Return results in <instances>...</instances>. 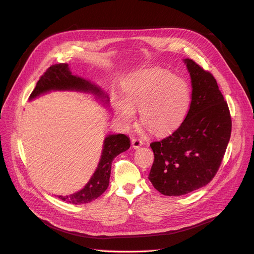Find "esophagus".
Masks as SVG:
<instances>
[{
	"instance_id": "34e87169",
	"label": "esophagus",
	"mask_w": 254,
	"mask_h": 254,
	"mask_svg": "<svg viewBox=\"0 0 254 254\" xmlns=\"http://www.w3.org/2000/svg\"><path fill=\"white\" fill-rule=\"evenodd\" d=\"M142 145H143V141L141 139H138V138H132L131 139V146H132L133 149H138Z\"/></svg>"
}]
</instances>
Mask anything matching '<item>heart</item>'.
<instances>
[{"label":"heart","mask_w":254,"mask_h":254,"mask_svg":"<svg viewBox=\"0 0 254 254\" xmlns=\"http://www.w3.org/2000/svg\"><path fill=\"white\" fill-rule=\"evenodd\" d=\"M190 103V91L184 80L162 69L145 70L127 80L124 99L114 100L115 116L129 127L134 110L150 131L161 134L175 129L183 121Z\"/></svg>","instance_id":"heart-1"}]
</instances>
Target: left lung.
<instances>
[{"label":"left lung","instance_id":"8db88e82","mask_svg":"<svg viewBox=\"0 0 254 254\" xmlns=\"http://www.w3.org/2000/svg\"><path fill=\"white\" fill-rule=\"evenodd\" d=\"M192 82V101L182 125L161 141L152 142L154 161L149 180L165 196L188 194L216 175L230 141L232 120L213 75L185 59Z\"/></svg>","mask_w":254,"mask_h":254}]
</instances>
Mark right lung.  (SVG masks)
<instances>
[{"mask_svg":"<svg viewBox=\"0 0 254 254\" xmlns=\"http://www.w3.org/2000/svg\"><path fill=\"white\" fill-rule=\"evenodd\" d=\"M80 91L86 93H92L99 98L105 99L108 102V96L101 91L100 88L94 83L81 78L76 75H72L69 67L66 63H60L52 65L46 70V72L40 77L37 82L35 90L30 94L29 99H33L41 94L49 91ZM130 146V142L127 136L124 133L108 134L104 140L102 155L91 180L84 186L80 191L68 196H58L61 200L72 203L75 205L89 203V202L97 199L102 195L109 185V178L111 173V164L113 159L127 151Z\"/></svg>","mask_w":254,"mask_h":254,"instance_id":"obj_1","label":"right lung"}]
</instances>
